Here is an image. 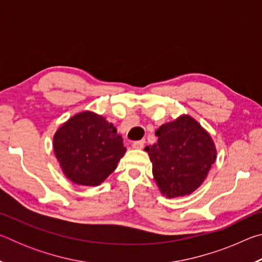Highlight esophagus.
Returning <instances> with one entry per match:
<instances>
[{"label":"esophagus","instance_id":"esophagus-1","mask_svg":"<svg viewBox=\"0 0 262 262\" xmlns=\"http://www.w3.org/2000/svg\"><path fill=\"white\" fill-rule=\"evenodd\" d=\"M144 143H145L144 140L134 141V142H133V148H134V149H142L144 147Z\"/></svg>","mask_w":262,"mask_h":262}]
</instances>
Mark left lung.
Here are the masks:
<instances>
[{
	"mask_svg": "<svg viewBox=\"0 0 262 262\" xmlns=\"http://www.w3.org/2000/svg\"><path fill=\"white\" fill-rule=\"evenodd\" d=\"M156 144L144 148L152 162V174L166 198L194 192L216 159L210 135L189 115L164 123L156 130Z\"/></svg>",
	"mask_w": 262,
	"mask_h": 262,
	"instance_id": "left-lung-1",
	"label": "left lung"
}]
</instances>
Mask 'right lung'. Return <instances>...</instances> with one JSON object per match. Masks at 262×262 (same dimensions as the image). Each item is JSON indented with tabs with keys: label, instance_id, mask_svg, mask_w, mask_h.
<instances>
[{
	"label": "right lung",
	"instance_id": "right-lung-1",
	"mask_svg": "<svg viewBox=\"0 0 262 262\" xmlns=\"http://www.w3.org/2000/svg\"><path fill=\"white\" fill-rule=\"evenodd\" d=\"M53 143L66 177L84 186L103 183L126 152L112 123L92 112L70 118L57 129Z\"/></svg>",
	"mask_w": 262,
	"mask_h": 262
}]
</instances>
